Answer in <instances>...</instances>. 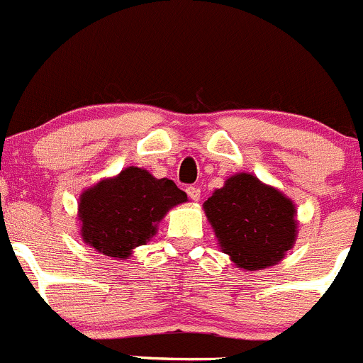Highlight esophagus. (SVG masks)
<instances>
[{
    "mask_svg": "<svg viewBox=\"0 0 363 363\" xmlns=\"http://www.w3.org/2000/svg\"><path fill=\"white\" fill-rule=\"evenodd\" d=\"M186 193H188V197L195 202L201 199V188H197V186H188V188H186Z\"/></svg>",
    "mask_w": 363,
    "mask_h": 363,
    "instance_id": "1",
    "label": "esophagus"
}]
</instances>
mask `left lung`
I'll return each instance as SVG.
<instances>
[{"label": "left lung", "instance_id": "8db88e82", "mask_svg": "<svg viewBox=\"0 0 363 363\" xmlns=\"http://www.w3.org/2000/svg\"><path fill=\"white\" fill-rule=\"evenodd\" d=\"M204 211L220 247L238 269L276 265L296 243L294 202L250 174L229 177L204 202Z\"/></svg>", "mask_w": 363, "mask_h": 363}]
</instances>
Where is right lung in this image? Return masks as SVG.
<instances>
[{
  "instance_id": "right-lung-1",
  "label": "right lung",
  "mask_w": 363,
  "mask_h": 363,
  "mask_svg": "<svg viewBox=\"0 0 363 363\" xmlns=\"http://www.w3.org/2000/svg\"><path fill=\"white\" fill-rule=\"evenodd\" d=\"M186 201L174 181L128 166L80 195V235L98 252L125 259L157 233L168 209Z\"/></svg>"
}]
</instances>
